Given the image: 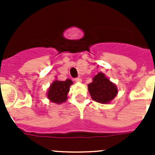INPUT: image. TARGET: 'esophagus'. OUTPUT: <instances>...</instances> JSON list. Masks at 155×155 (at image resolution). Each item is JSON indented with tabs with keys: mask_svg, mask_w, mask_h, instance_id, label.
<instances>
[{
	"mask_svg": "<svg viewBox=\"0 0 155 155\" xmlns=\"http://www.w3.org/2000/svg\"><path fill=\"white\" fill-rule=\"evenodd\" d=\"M75 81L80 83V82L82 81V80H81V78H75Z\"/></svg>",
	"mask_w": 155,
	"mask_h": 155,
	"instance_id": "esophagus-1",
	"label": "esophagus"
}]
</instances>
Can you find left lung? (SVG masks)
<instances>
[{"label": "left lung", "mask_w": 155, "mask_h": 155, "mask_svg": "<svg viewBox=\"0 0 155 155\" xmlns=\"http://www.w3.org/2000/svg\"><path fill=\"white\" fill-rule=\"evenodd\" d=\"M87 90L94 101L101 104H109L118 94V88L105 74L99 72L87 84Z\"/></svg>", "instance_id": "8db88e82"}]
</instances>
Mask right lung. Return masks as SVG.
<instances>
[{
	"mask_svg": "<svg viewBox=\"0 0 155 155\" xmlns=\"http://www.w3.org/2000/svg\"><path fill=\"white\" fill-rule=\"evenodd\" d=\"M73 84L71 79L66 81H59L56 79L50 84L48 88L46 96L51 102L57 104H62L68 100V94L70 91V87Z\"/></svg>",
	"mask_w": 155,
	"mask_h": 155,
	"instance_id": "obj_1",
	"label": "right lung"
}]
</instances>
